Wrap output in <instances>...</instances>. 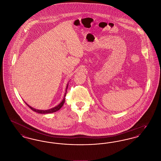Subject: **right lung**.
<instances>
[{
	"mask_svg": "<svg viewBox=\"0 0 161 161\" xmlns=\"http://www.w3.org/2000/svg\"><path fill=\"white\" fill-rule=\"evenodd\" d=\"M68 87V86H67V87H66V93H65V94H64V97L63 101H61V103L59 104L57 106L54 107V108H51V109L46 110H37V109L31 107V106H30L29 105H28L26 103V105H27L28 107L31 108V110H32L33 111H34V112H37V113H38V114H50V113H53V112H57V110H60V109L61 108V107L63 106V104H64V102H65V97H66V92H67Z\"/></svg>",
	"mask_w": 161,
	"mask_h": 161,
	"instance_id": "1",
	"label": "right lung"
}]
</instances>
